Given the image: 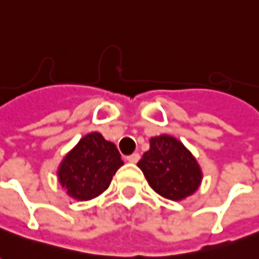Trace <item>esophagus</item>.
<instances>
[{
    "label": "esophagus",
    "mask_w": 259,
    "mask_h": 259,
    "mask_svg": "<svg viewBox=\"0 0 259 259\" xmlns=\"http://www.w3.org/2000/svg\"><path fill=\"white\" fill-rule=\"evenodd\" d=\"M140 153H133V155H130V156H126V160L128 162H131V163H137L138 160H140Z\"/></svg>",
    "instance_id": "obj_1"
}]
</instances>
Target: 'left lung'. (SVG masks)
<instances>
[{"label":"left lung","instance_id":"left-lung-1","mask_svg":"<svg viewBox=\"0 0 259 259\" xmlns=\"http://www.w3.org/2000/svg\"><path fill=\"white\" fill-rule=\"evenodd\" d=\"M138 167L149 186L169 200H183L200 186L201 169L192 152L170 135L151 138Z\"/></svg>","mask_w":259,"mask_h":259}]
</instances>
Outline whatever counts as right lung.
<instances>
[{"instance_id":"1","label":"right lung","mask_w":259,"mask_h":259,"mask_svg":"<svg viewBox=\"0 0 259 259\" xmlns=\"http://www.w3.org/2000/svg\"><path fill=\"white\" fill-rule=\"evenodd\" d=\"M124 165L117 147L100 133L87 134L59 165L58 178L66 193L76 200L101 194Z\"/></svg>"}]
</instances>
